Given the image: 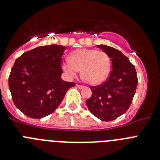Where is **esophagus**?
Segmentation results:
<instances>
[{"label":"esophagus","instance_id":"obj_1","mask_svg":"<svg viewBox=\"0 0 160 160\" xmlns=\"http://www.w3.org/2000/svg\"><path fill=\"white\" fill-rule=\"evenodd\" d=\"M77 88H78L81 89V88H83V85H80V84H77Z\"/></svg>","mask_w":160,"mask_h":160}]
</instances>
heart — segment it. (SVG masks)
<instances>
[{
	"label": "heart",
	"instance_id": "b5f03b06",
	"mask_svg": "<svg viewBox=\"0 0 160 160\" xmlns=\"http://www.w3.org/2000/svg\"><path fill=\"white\" fill-rule=\"evenodd\" d=\"M69 59L62 63L63 69L69 77L77 76L79 70H81V77L84 81L97 85L109 76L111 60L104 52L80 48L73 51Z\"/></svg>",
	"mask_w": 160,
	"mask_h": 160
}]
</instances>
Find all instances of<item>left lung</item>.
<instances>
[{"label": "left lung", "instance_id": "left-lung-1", "mask_svg": "<svg viewBox=\"0 0 160 160\" xmlns=\"http://www.w3.org/2000/svg\"><path fill=\"white\" fill-rule=\"evenodd\" d=\"M96 47L110 57L112 70L107 81L91 87L92 96L86 100V104L98 119L112 121L130 107L138 84L137 74L129 59L120 51L104 44Z\"/></svg>", "mask_w": 160, "mask_h": 160}]
</instances>
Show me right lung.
<instances>
[{
	"label": "right lung",
	"mask_w": 160,
	"mask_h": 160,
	"mask_svg": "<svg viewBox=\"0 0 160 160\" xmlns=\"http://www.w3.org/2000/svg\"><path fill=\"white\" fill-rule=\"evenodd\" d=\"M65 48L58 44L41 46L16 60L8 87L16 107L28 117L41 119L52 114L67 91L75 86V83L61 79Z\"/></svg>",
	"instance_id": "right-lung-1"
}]
</instances>
